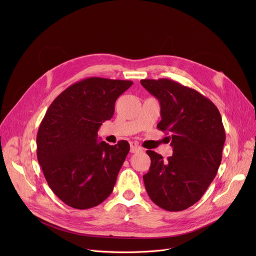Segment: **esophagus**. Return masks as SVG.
I'll return each mask as SVG.
<instances>
[{"label":"esophagus","mask_w":256,"mask_h":256,"mask_svg":"<svg viewBox=\"0 0 256 256\" xmlns=\"http://www.w3.org/2000/svg\"><path fill=\"white\" fill-rule=\"evenodd\" d=\"M142 149L136 142H130V153H136V152H142Z\"/></svg>","instance_id":"obj_1"}]
</instances>
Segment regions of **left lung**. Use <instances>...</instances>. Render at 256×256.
Listing matches in <instances>:
<instances>
[{
    "label": "left lung",
    "instance_id": "left-lung-1",
    "mask_svg": "<svg viewBox=\"0 0 256 256\" xmlns=\"http://www.w3.org/2000/svg\"><path fill=\"white\" fill-rule=\"evenodd\" d=\"M140 84L160 102L157 128L169 134L173 151L167 160L147 151L151 166L142 176L144 188L158 206L186 210L200 200L221 164L226 140L221 114L200 92L170 79H144Z\"/></svg>",
    "mask_w": 256,
    "mask_h": 256
}]
</instances>
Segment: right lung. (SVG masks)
Here are the masks:
<instances>
[{
	"mask_svg": "<svg viewBox=\"0 0 256 256\" xmlns=\"http://www.w3.org/2000/svg\"><path fill=\"white\" fill-rule=\"evenodd\" d=\"M132 81L98 77L70 85L50 105L40 126L38 159L48 186L68 206L91 208L114 190L130 144L98 142V130L114 114Z\"/></svg>",
	"mask_w": 256,
	"mask_h": 256,
	"instance_id": "1",
	"label": "right lung"
}]
</instances>
